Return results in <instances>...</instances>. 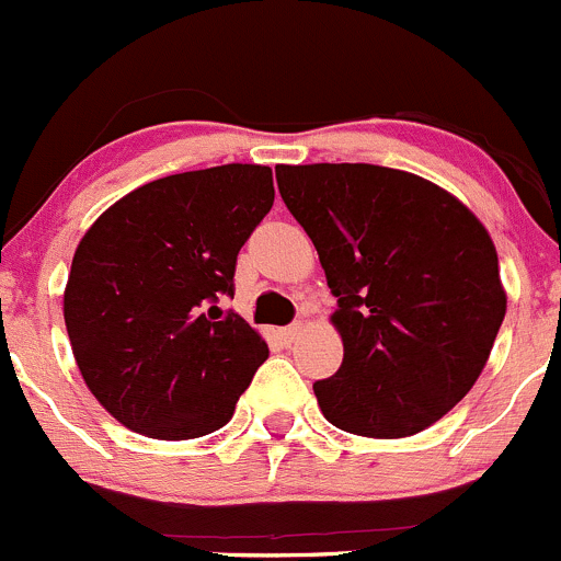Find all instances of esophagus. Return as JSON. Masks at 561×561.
<instances>
[{"instance_id": "1", "label": "esophagus", "mask_w": 561, "mask_h": 561, "mask_svg": "<svg viewBox=\"0 0 561 561\" xmlns=\"http://www.w3.org/2000/svg\"><path fill=\"white\" fill-rule=\"evenodd\" d=\"M302 321H294V324H288V327H283L280 330V337H283V343H294L297 341L299 335H302Z\"/></svg>"}]
</instances>
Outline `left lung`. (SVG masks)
<instances>
[{
    "instance_id": "left-lung-1",
    "label": "left lung",
    "mask_w": 561,
    "mask_h": 561,
    "mask_svg": "<svg viewBox=\"0 0 561 561\" xmlns=\"http://www.w3.org/2000/svg\"><path fill=\"white\" fill-rule=\"evenodd\" d=\"M308 231L341 332L343 363L316 381L321 414L370 439H403L474 387L507 310L485 226L453 193L370 163L278 165Z\"/></svg>"
}]
</instances>
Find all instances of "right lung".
<instances>
[{
	"mask_svg": "<svg viewBox=\"0 0 561 561\" xmlns=\"http://www.w3.org/2000/svg\"><path fill=\"white\" fill-rule=\"evenodd\" d=\"M273 202L270 165H215L136 187L81 237L65 327L87 387L125 428L180 442L231 420L270 348L215 302L234 294L237 253Z\"/></svg>",
	"mask_w": 561,
	"mask_h": 561,
	"instance_id": "right-lung-1",
	"label": "right lung"
}]
</instances>
